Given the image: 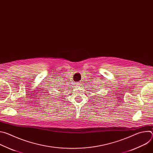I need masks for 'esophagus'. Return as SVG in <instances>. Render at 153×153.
Listing matches in <instances>:
<instances>
[{"instance_id":"obj_1","label":"esophagus","mask_w":153,"mask_h":153,"mask_svg":"<svg viewBox=\"0 0 153 153\" xmlns=\"http://www.w3.org/2000/svg\"><path fill=\"white\" fill-rule=\"evenodd\" d=\"M78 84H79V85H80V84H81V83H78Z\"/></svg>"}]
</instances>
